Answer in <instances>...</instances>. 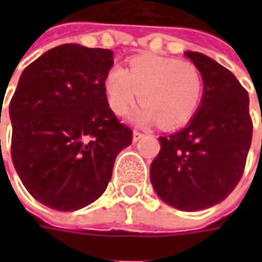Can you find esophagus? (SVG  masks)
Here are the masks:
<instances>
[{
    "mask_svg": "<svg viewBox=\"0 0 262 262\" xmlns=\"http://www.w3.org/2000/svg\"><path fill=\"white\" fill-rule=\"evenodd\" d=\"M143 136H144L143 133H140V131L134 129V133H133V141H138V140H140Z\"/></svg>",
    "mask_w": 262,
    "mask_h": 262,
    "instance_id": "34e87169",
    "label": "esophagus"
}]
</instances>
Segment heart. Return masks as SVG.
<instances>
[{"mask_svg": "<svg viewBox=\"0 0 262 262\" xmlns=\"http://www.w3.org/2000/svg\"><path fill=\"white\" fill-rule=\"evenodd\" d=\"M201 90L196 67L167 56H136L128 70L115 66L105 77L107 103L115 115H125L138 93L141 106L131 116L138 125L155 121L166 128L185 124L200 103Z\"/></svg>", "mask_w": 262, "mask_h": 262, "instance_id": "heart-1", "label": "heart"}]
</instances>
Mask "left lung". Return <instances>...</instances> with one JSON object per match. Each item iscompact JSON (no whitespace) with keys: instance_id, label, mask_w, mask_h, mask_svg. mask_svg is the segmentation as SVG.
<instances>
[{"instance_id":"1","label":"left lung","mask_w":262,"mask_h":262,"mask_svg":"<svg viewBox=\"0 0 262 262\" xmlns=\"http://www.w3.org/2000/svg\"><path fill=\"white\" fill-rule=\"evenodd\" d=\"M203 77L201 106L189 124L159 137L160 151L150 166L156 194L182 211L223 201L241 181L252 141L249 96L237 78L214 59L185 52Z\"/></svg>"}]
</instances>
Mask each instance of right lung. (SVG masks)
<instances>
[{"mask_svg":"<svg viewBox=\"0 0 262 262\" xmlns=\"http://www.w3.org/2000/svg\"><path fill=\"white\" fill-rule=\"evenodd\" d=\"M112 66L109 49L66 43L20 76L10 102L11 159L26 189L46 207L73 211L96 201L133 141L107 103Z\"/></svg>","mask_w":262,"mask_h":262,"instance_id":"1","label":"right lung"}]
</instances>
